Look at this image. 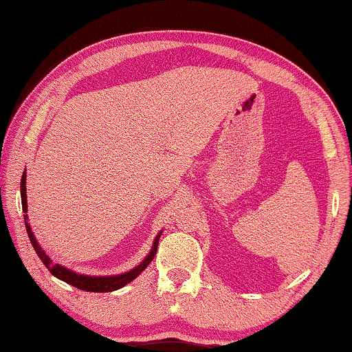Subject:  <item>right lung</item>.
<instances>
[{
  "instance_id": "right-lung-1",
  "label": "right lung",
  "mask_w": 352,
  "mask_h": 352,
  "mask_svg": "<svg viewBox=\"0 0 352 352\" xmlns=\"http://www.w3.org/2000/svg\"><path fill=\"white\" fill-rule=\"evenodd\" d=\"M20 190H21V206H23V212H28V195H26V170L23 172V177H21V183H20ZM29 216L25 214V225H26V231H28V236L29 239H31L32 247L35 250V253L38 254V258L43 261V264L46 265V269L50 270L52 275L56 278L62 279L67 284L74 285V287L80 289V290H87V292H98V294H102V292H113V290H118L124 287V285H127L129 283H132L133 279L140 275L142 270H146V267L151 264L153 256L157 254V248H158V241H160V236H162L163 230L160 231L157 234V237L153 239L152 243V248L148 254L146 256L144 259H142L138 265L133 267L132 270L129 272H124V273H119V275H110V276H90V275H82V273H77L71 269H67L65 265L60 264H54L52 259L50 256L46 254V252L41 245L38 243V241L35 239V236L31 230V225L28 222Z\"/></svg>"
}]
</instances>
